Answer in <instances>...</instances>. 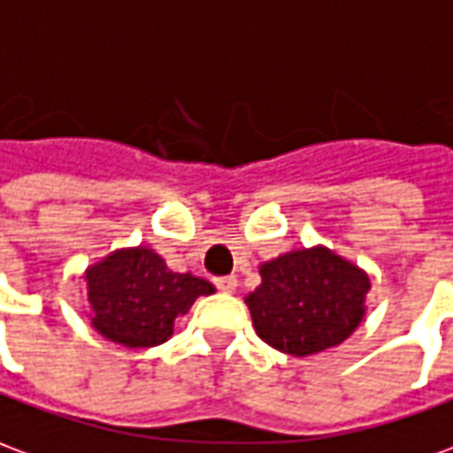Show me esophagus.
Masks as SVG:
<instances>
[{"label": "esophagus", "instance_id": "34e87169", "mask_svg": "<svg viewBox=\"0 0 453 453\" xmlns=\"http://www.w3.org/2000/svg\"><path fill=\"white\" fill-rule=\"evenodd\" d=\"M216 287L223 294H233L237 289V280L233 277V274H227V277H218Z\"/></svg>", "mask_w": 453, "mask_h": 453}]
</instances>
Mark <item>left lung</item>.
Returning a JSON list of instances; mask_svg holds the SVG:
<instances>
[{"label":"left lung","mask_w":453,"mask_h":453,"mask_svg":"<svg viewBox=\"0 0 453 453\" xmlns=\"http://www.w3.org/2000/svg\"><path fill=\"white\" fill-rule=\"evenodd\" d=\"M245 296L257 336L296 358L343 343L365 316L370 277L334 250L316 245L259 265Z\"/></svg>","instance_id":"8db88e82"}]
</instances>
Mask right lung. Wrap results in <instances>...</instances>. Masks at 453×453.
I'll list each match as a JSON object with an SVG mask.
<instances>
[{
  "label": "right lung",
  "mask_w": 453,
  "mask_h": 453,
  "mask_svg": "<svg viewBox=\"0 0 453 453\" xmlns=\"http://www.w3.org/2000/svg\"><path fill=\"white\" fill-rule=\"evenodd\" d=\"M90 324L125 348L159 346L173 336V321L198 296L216 292L191 272H172L151 248H122L85 270Z\"/></svg>",
  "instance_id": "obj_1"
}]
</instances>
